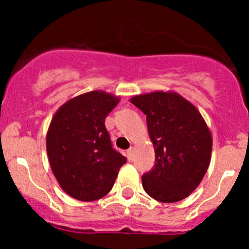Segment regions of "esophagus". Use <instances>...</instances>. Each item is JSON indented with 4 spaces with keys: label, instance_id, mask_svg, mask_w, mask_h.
<instances>
[{
    "label": "esophagus",
    "instance_id": "obj_1",
    "mask_svg": "<svg viewBox=\"0 0 249 249\" xmlns=\"http://www.w3.org/2000/svg\"><path fill=\"white\" fill-rule=\"evenodd\" d=\"M126 155H127V158H128V160H132V158H133V148H132V147L127 149Z\"/></svg>",
    "mask_w": 249,
    "mask_h": 249
}]
</instances>
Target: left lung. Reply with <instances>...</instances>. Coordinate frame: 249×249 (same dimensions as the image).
Instances as JSON below:
<instances>
[{"mask_svg": "<svg viewBox=\"0 0 249 249\" xmlns=\"http://www.w3.org/2000/svg\"><path fill=\"white\" fill-rule=\"evenodd\" d=\"M131 102L146 114L155 146L156 163L142 176V186L156 201L173 203L186 198L206 175L212 136L195 106L173 92L140 94Z\"/></svg>", "mask_w": 249, "mask_h": 249, "instance_id": "left-lung-1", "label": "left lung"}]
</instances>
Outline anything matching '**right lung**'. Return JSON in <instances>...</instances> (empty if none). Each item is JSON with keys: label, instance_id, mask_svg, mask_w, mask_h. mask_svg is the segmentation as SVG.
<instances>
[{"label": "right lung", "instance_id": "right-lung-1", "mask_svg": "<svg viewBox=\"0 0 249 249\" xmlns=\"http://www.w3.org/2000/svg\"><path fill=\"white\" fill-rule=\"evenodd\" d=\"M120 98L92 91L59 107L47 132V155L54 177L67 195L91 202L113 187L127 160L113 148L105 120Z\"/></svg>", "mask_w": 249, "mask_h": 249}]
</instances>
